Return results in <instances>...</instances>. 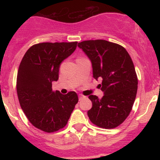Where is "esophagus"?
Wrapping results in <instances>:
<instances>
[{
  "mask_svg": "<svg viewBox=\"0 0 160 160\" xmlns=\"http://www.w3.org/2000/svg\"><path fill=\"white\" fill-rule=\"evenodd\" d=\"M84 95H82V94H79V100H81L82 98H84Z\"/></svg>",
  "mask_w": 160,
  "mask_h": 160,
  "instance_id": "obj_1",
  "label": "esophagus"
}]
</instances>
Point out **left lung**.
<instances>
[{"label": "left lung", "mask_w": 160, "mask_h": 160, "mask_svg": "<svg viewBox=\"0 0 160 160\" xmlns=\"http://www.w3.org/2000/svg\"><path fill=\"white\" fill-rule=\"evenodd\" d=\"M78 46L90 59L93 78L102 80L99 86L104 96L89 95L92 107L88 117L98 127H117L129 115L136 97L138 78L132 60L123 47L107 40H85Z\"/></svg>", "instance_id": "obj_1"}]
</instances>
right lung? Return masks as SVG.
I'll list each match as a JSON object with an SVG mask.
<instances>
[{
    "label": "right lung",
    "mask_w": 160,
    "mask_h": 160,
    "mask_svg": "<svg viewBox=\"0 0 160 160\" xmlns=\"http://www.w3.org/2000/svg\"><path fill=\"white\" fill-rule=\"evenodd\" d=\"M77 44V41L34 44L19 65L16 91L20 106L29 122L46 132L65 127L78 102L75 92L62 95L52 89V82L58 80L60 65Z\"/></svg>",
    "instance_id": "obj_1"
}]
</instances>
